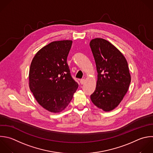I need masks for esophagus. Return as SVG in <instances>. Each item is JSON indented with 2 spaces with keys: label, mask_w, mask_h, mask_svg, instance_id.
Returning <instances> with one entry per match:
<instances>
[{
  "label": "esophagus",
  "mask_w": 153,
  "mask_h": 153,
  "mask_svg": "<svg viewBox=\"0 0 153 153\" xmlns=\"http://www.w3.org/2000/svg\"><path fill=\"white\" fill-rule=\"evenodd\" d=\"M85 79H81V80H80V83L81 84H84V82H85Z\"/></svg>",
  "instance_id": "1"
}]
</instances>
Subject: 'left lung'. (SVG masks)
<instances>
[{
	"label": "left lung",
	"mask_w": 153,
	"mask_h": 153,
	"mask_svg": "<svg viewBox=\"0 0 153 153\" xmlns=\"http://www.w3.org/2000/svg\"><path fill=\"white\" fill-rule=\"evenodd\" d=\"M90 46L97 72L96 89L90 98L97 107L110 111L120 104L128 89V63L123 54L104 39H93Z\"/></svg>",
	"instance_id": "8db88e82"
}]
</instances>
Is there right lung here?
<instances>
[{"label": "right lung", "instance_id": "add662e5", "mask_svg": "<svg viewBox=\"0 0 153 153\" xmlns=\"http://www.w3.org/2000/svg\"><path fill=\"white\" fill-rule=\"evenodd\" d=\"M72 41H54L35 54L29 70V87L44 108L57 113L72 99L78 84L72 78L67 57Z\"/></svg>", "mask_w": 153, "mask_h": 153}]
</instances>
